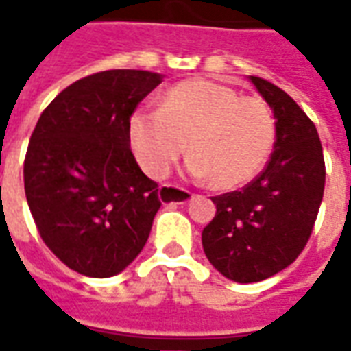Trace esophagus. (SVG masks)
<instances>
[{"label": "esophagus", "instance_id": "esophagus-1", "mask_svg": "<svg viewBox=\"0 0 351 351\" xmlns=\"http://www.w3.org/2000/svg\"><path fill=\"white\" fill-rule=\"evenodd\" d=\"M193 197L190 191L178 186H163L160 191V199L163 203H188Z\"/></svg>", "mask_w": 351, "mask_h": 351}]
</instances>
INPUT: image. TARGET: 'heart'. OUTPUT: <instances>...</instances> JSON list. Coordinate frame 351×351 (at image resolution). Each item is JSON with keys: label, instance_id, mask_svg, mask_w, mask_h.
<instances>
[{"label": "heart", "instance_id": "1", "mask_svg": "<svg viewBox=\"0 0 351 351\" xmlns=\"http://www.w3.org/2000/svg\"><path fill=\"white\" fill-rule=\"evenodd\" d=\"M130 146L152 178H165L188 150V171L229 191L250 182L274 145V118L259 97L213 79H188L169 88L160 108H138L128 123Z\"/></svg>", "mask_w": 351, "mask_h": 351}]
</instances>
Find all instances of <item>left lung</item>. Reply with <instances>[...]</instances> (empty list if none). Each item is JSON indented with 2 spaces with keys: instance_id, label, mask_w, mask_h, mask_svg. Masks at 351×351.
Returning a JSON list of instances; mask_svg holds the SVG:
<instances>
[{
  "instance_id": "8db88e82",
  "label": "left lung",
  "mask_w": 351,
  "mask_h": 351,
  "mask_svg": "<svg viewBox=\"0 0 351 351\" xmlns=\"http://www.w3.org/2000/svg\"><path fill=\"white\" fill-rule=\"evenodd\" d=\"M250 80L276 118L271 160L243 190L213 197L203 229L208 261L229 280L261 282L291 265L308 243L324 199L325 161L314 122L284 90Z\"/></svg>"
}]
</instances>
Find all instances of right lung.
Listing matches in <instances>:
<instances>
[{
    "label": "right lung",
    "instance_id": "add662e5",
    "mask_svg": "<svg viewBox=\"0 0 351 351\" xmlns=\"http://www.w3.org/2000/svg\"><path fill=\"white\" fill-rule=\"evenodd\" d=\"M161 75L110 69L73 82L35 125L24 190L43 243L73 271L107 278L145 248L161 199L141 171L128 123Z\"/></svg>",
    "mask_w": 351,
    "mask_h": 351
}]
</instances>
